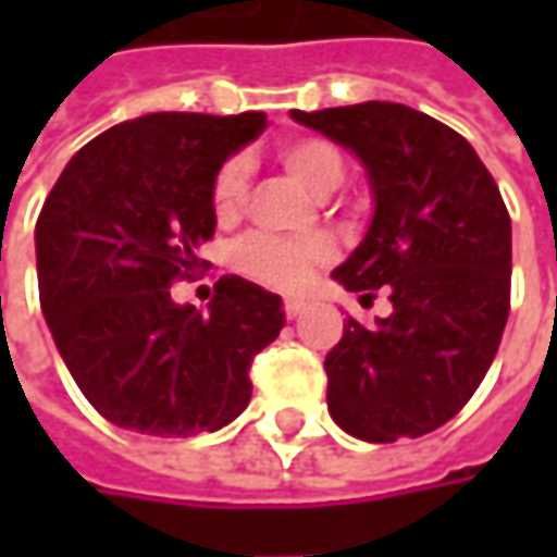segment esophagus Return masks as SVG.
Segmentation results:
<instances>
[{
	"label": "esophagus",
	"mask_w": 557,
	"mask_h": 557,
	"mask_svg": "<svg viewBox=\"0 0 557 557\" xmlns=\"http://www.w3.org/2000/svg\"><path fill=\"white\" fill-rule=\"evenodd\" d=\"M307 307H310V304H307L304 297H288L282 310H285V315H288V319H297V315L307 310Z\"/></svg>",
	"instance_id": "1"
}]
</instances>
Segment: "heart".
Masks as SVG:
<instances>
[{
	"instance_id": "1",
	"label": "heart",
	"mask_w": 557,
	"mask_h": 557,
	"mask_svg": "<svg viewBox=\"0 0 557 557\" xmlns=\"http://www.w3.org/2000/svg\"><path fill=\"white\" fill-rule=\"evenodd\" d=\"M278 161L294 180L307 185L315 195H329L344 183L347 163L341 148L322 136H297L278 145ZM250 195V163L245 158H228L220 163L210 183V203L220 223L242 216ZM334 245L322 235L307 238H282L269 232H253L235 250V263L247 278L275 290H300L312 275L334 260Z\"/></svg>"
}]
</instances>
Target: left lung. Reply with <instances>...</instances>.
<instances>
[{
	"mask_svg": "<svg viewBox=\"0 0 557 557\" xmlns=\"http://www.w3.org/2000/svg\"><path fill=\"white\" fill-rule=\"evenodd\" d=\"M290 117L362 158L374 216L334 278L387 319H347L325 356L329 412L359 440L424 437L459 416L499 350L511 310V220L478 151L394 101Z\"/></svg>",
	"mask_w": 557,
	"mask_h": 557,
	"instance_id": "8db88e82",
	"label": "left lung"
}]
</instances>
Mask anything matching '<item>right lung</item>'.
<instances>
[{
  "label": "right lung",
  "mask_w": 557,
  "mask_h": 557,
  "mask_svg": "<svg viewBox=\"0 0 557 557\" xmlns=\"http://www.w3.org/2000/svg\"><path fill=\"white\" fill-rule=\"evenodd\" d=\"M267 126L263 111L145 114L83 145L36 220L39 307L96 412L151 437L220 431L250 403V362L285 312L260 285L223 275L210 315L170 288L210 267V183Z\"/></svg>",
  "instance_id": "right-lung-1"
}]
</instances>
